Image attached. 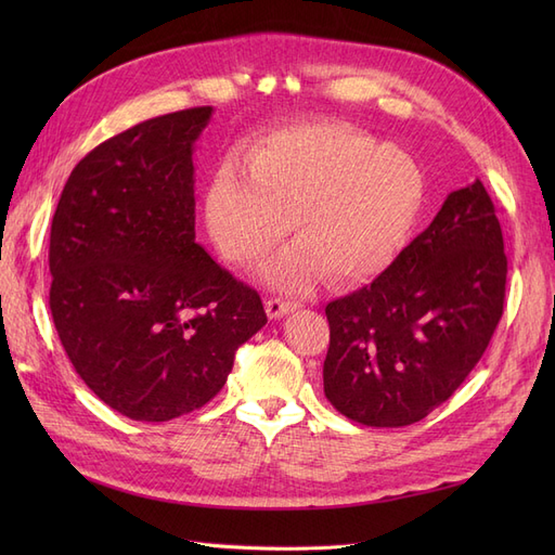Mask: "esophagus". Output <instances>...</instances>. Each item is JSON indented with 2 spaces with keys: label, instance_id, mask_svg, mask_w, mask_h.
Returning a JSON list of instances; mask_svg holds the SVG:
<instances>
[{
  "label": "esophagus",
  "instance_id": "1",
  "mask_svg": "<svg viewBox=\"0 0 555 555\" xmlns=\"http://www.w3.org/2000/svg\"><path fill=\"white\" fill-rule=\"evenodd\" d=\"M292 310H296V304H292V300H282V298H268L266 300V312L271 319H280Z\"/></svg>",
  "mask_w": 555,
  "mask_h": 555
}]
</instances>
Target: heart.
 Wrapping results in <instances>:
<instances>
[{
	"mask_svg": "<svg viewBox=\"0 0 555 555\" xmlns=\"http://www.w3.org/2000/svg\"><path fill=\"white\" fill-rule=\"evenodd\" d=\"M222 162L206 194L215 245L241 268L287 236L298 243L266 268L268 284L306 289L324 273L361 284L393 263L424 204V173L405 150L340 122L282 129Z\"/></svg>",
	"mask_w": 555,
	"mask_h": 555,
	"instance_id": "b5f03b06",
	"label": "heart"
}]
</instances>
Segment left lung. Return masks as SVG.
<instances>
[{"instance_id":"8db88e82","label":"left lung","mask_w":555,"mask_h":555,"mask_svg":"<svg viewBox=\"0 0 555 555\" xmlns=\"http://www.w3.org/2000/svg\"><path fill=\"white\" fill-rule=\"evenodd\" d=\"M507 257L481 180L451 192L430 227L371 284L326 306L324 393L351 422H422L459 389L502 317Z\"/></svg>"}]
</instances>
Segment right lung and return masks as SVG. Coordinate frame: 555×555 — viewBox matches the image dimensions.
Returning a JSON list of instances; mask_svg holds the SVG:
<instances>
[{
  "label": "right lung",
  "mask_w": 555,
  "mask_h": 555,
  "mask_svg": "<svg viewBox=\"0 0 555 555\" xmlns=\"http://www.w3.org/2000/svg\"><path fill=\"white\" fill-rule=\"evenodd\" d=\"M212 106L153 117L96 145L50 227V312L99 400L171 422L220 393L268 322L261 298L196 243L194 145Z\"/></svg>",
  "instance_id": "right-lung-1"
}]
</instances>
